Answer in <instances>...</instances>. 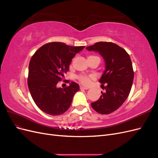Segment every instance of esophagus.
Masks as SVG:
<instances>
[{
    "instance_id": "1",
    "label": "esophagus",
    "mask_w": 158,
    "mask_h": 158,
    "mask_svg": "<svg viewBox=\"0 0 158 158\" xmlns=\"http://www.w3.org/2000/svg\"><path fill=\"white\" fill-rule=\"evenodd\" d=\"M80 89H88L89 88L86 87V86H83V85H81L80 86Z\"/></svg>"
}]
</instances>
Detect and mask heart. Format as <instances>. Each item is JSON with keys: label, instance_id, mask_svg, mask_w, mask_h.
<instances>
[{"label": "heart", "instance_id": "obj_1", "mask_svg": "<svg viewBox=\"0 0 158 158\" xmlns=\"http://www.w3.org/2000/svg\"><path fill=\"white\" fill-rule=\"evenodd\" d=\"M90 56H89V57H90ZM78 79L81 82L84 84H85V85L89 84V83L90 82V77H89V76H80L78 77Z\"/></svg>", "mask_w": 158, "mask_h": 158}]
</instances>
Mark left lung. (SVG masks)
I'll use <instances>...</instances> for the list:
<instances>
[{"label":"left lung","mask_w":158,"mask_h":158,"mask_svg":"<svg viewBox=\"0 0 158 158\" xmlns=\"http://www.w3.org/2000/svg\"><path fill=\"white\" fill-rule=\"evenodd\" d=\"M86 49L99 52L106 63V70L99 81L102 85L106 84V92H102L99 99L91 106L100 114L113 113L125 102L132 88L134 72L130 56L111 42H98Z\"/></svg>","instance_id":"left-lung-1"}]
</instances>
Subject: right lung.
<instances>
[{"label":"right lung","mask_w":158,"mask_h":158,"mask_svg":"<svg viewBox=\"0 0 158 158\" xmlns=\"http://www.w3.org/2000/svg\"><path fill=\"white\" fill-rule=\"evenodd\" d=\"M84 48L52 42L41 47L32 56L27 84L33 101L42 111L55 116L70 107L79 85L72 82L69 86L60 88L56 84L64 78L75 55Z\"/></svg>","instance_id":"add662e5"}]
</instances>
